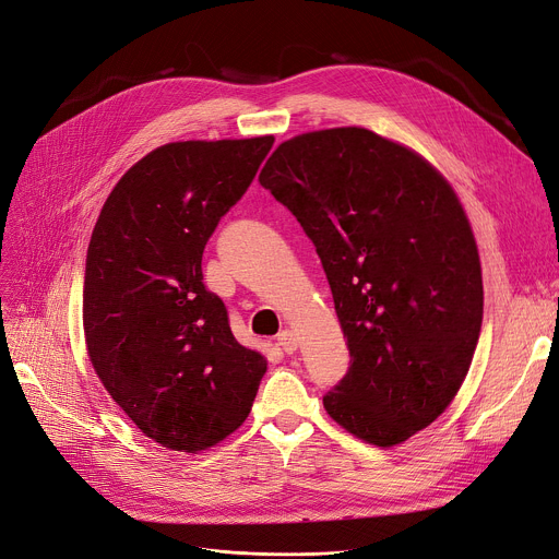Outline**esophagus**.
I'll use <instances>...</instances> for the list:
<instances>
[{"label":"esophagus","mask_w":559,"mask_h":559,"mask_svg":"<svg viewBox=\"0 0 559 559\" xmlns=\"http://www.w3.org/2000/svg\"><path fill=\"white\" fill-rule=\"evenodd\" d=\"M278 345H281L287 354H292V352H296V347H298V336H296L292 330H283V332L278 334Z\"/></svg>","instance_id":"esophagus-1"}]
</instances>
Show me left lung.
<instances>
[{
	"label": "left lung",
	"mask_w": 559,
	"mask_h": 559,
	"mask_svg": "<svg viewBox=\"0 0 559 559\" xmlns=\"http://www.w3.org/2000/svg\"><path fill=\"white\" fill-rule=\"evenodd\" d=\"M259 180L314 242L347 338L328 415L383 448L430 426L468 374L484 317L475 236L448 180L361 127L278 144Z\"/></svg>",
	"instance_id": "obj_1"
}]
</instances>
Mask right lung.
<instances>
[{"label":"right lung","instance_id":"right-lung-1","mask_svg":"<svg viewBox=\"0 0 559 559\" xmlns=\"http://www.w3.org/2000/svg\"><path fill=\"white\" fill-rule=\"evenodd\" d=\"M272 144L261 135L158 146L120 178L95 223L82 306L88 359L127 417L165 448L223 441L267 372L202 283V251Z\"/></svg>","mask_w":559,"mask_h":559}]
</instances>
